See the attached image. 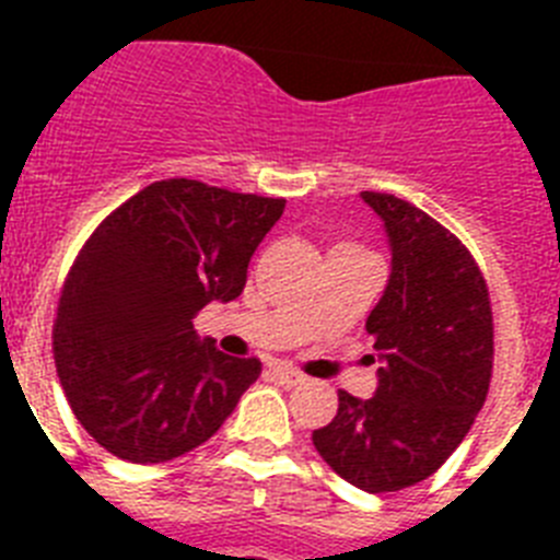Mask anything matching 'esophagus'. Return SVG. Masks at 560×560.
Wrapping results in <instances>:
<instances>
[{"label":"esophagus","mask_w":560,"mask_h":560,"mask_svg":"<svg viewBox=\"0 0 560 560\" xmlns=\"http://www.w3.org/2000/svg\"><path fill=\"white\" fill-rule=\"evenodd\" d=\"M266 375H269L271 381H277V384H283V387H294V384L303 381V373H296L294 368H285V364H271V368L266 370Z\"/></svg>","instance_id":"34e87169"}]
</instances>
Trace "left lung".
I'll return each mask as SVG.
<instances>
[{
	"label": "left lung",
	"instance_id": "1",
	"mask_svg": "<svg viewBox=\"0 0 560 560\" xmlns=\"http://www.w3.org/2000/svg\"><path fill=\"white\" fill-rule=\"evenodd\" d=\"M361 199L393 255L368 316L378 384L370 398L339 389L336 418L311 440L341 479L384 493L432 477L468 434L491 384L493 316L474 257L446 226L389 192Z\"/></svg>",
	"mask_w": 560,
	"mask_h": 560
}]
</instances>
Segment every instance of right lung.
I'll return each instance as SVG.
<instances>
[{"label": "right lung", "instance_id": "1", "mask_svg": "<svg viewBox=\"0 0 560 560\" xmlns=\"http://www.w3.org/2000/svg\"><path fill=\"white\" fill-rule=\"evenodd\" d=\"M283 199L196 179L153 182L86 241L58 303L56 368L92 438L128 463H167L219 432L260 375L199 339L205 305L230 303Z\"/></svg>", "mask_w": 560, "mask_h": 560}]
</instances>
